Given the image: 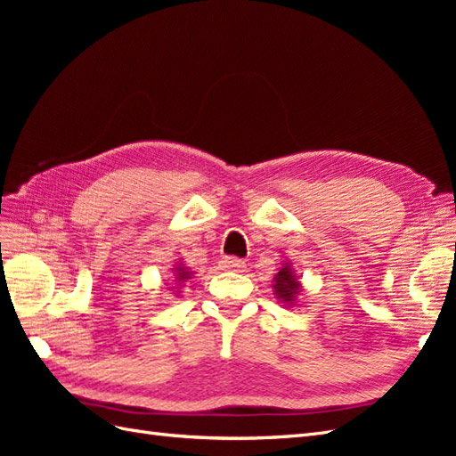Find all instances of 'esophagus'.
<instances>
[{
	"label": "esophagus",
	"mask_w": 456,
	"mask_h": 456,
	"mask_svg": "<svg viewBox=\"0 0 456 456\" xmlns=\"http://www.w3.org/2000/svg\"><path fill=\"white\" fill-rule=\"evenodd\" d=\"M245 266H247L245 262L241 258H236V256H226L223 260V268L230 270V272H243Z\"/></svg>",
	"instance_id": "1"
}]
</instances>
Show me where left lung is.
Returning a JSON list of instances; mask_svg holds the SVG:
<instances>
[{
	"label": "left lung",
	"instance_id": "1",
	"mask_svg": "<svg viewBox=\"0 0 456 456\" xmlns=\"http://www.w3.org/2000/svg\"><path fill=\"white\" fill-rule=\"evenodd\" d=\"M272 289H273L275 298L283 302V305H287V306L295 305L297 297L302 291V285H300L298 278L291 268V262H283V266L280 268V272L275 273Z\"/></svg>",
	"mask_w": 456,
	"mask_h": 456
}]
</instances>
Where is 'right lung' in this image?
<instances>
[{"label":"right lung","instance_id":"right-lung-1","mask_svg":"<svg viewBox=\"0 0 456 456\" xmlns=\"http://www.w3.org/2000/svg\"><path fill=\"white\" fill-rule=\"evenodd\" d=\"M173 272H175V281L176 283H184L186 280L191 278V273H194V272H190V268L184 266L183 262H178V265H175Z\"/></svg>","mask_w":456,"mask_h":456}]
</instances>
